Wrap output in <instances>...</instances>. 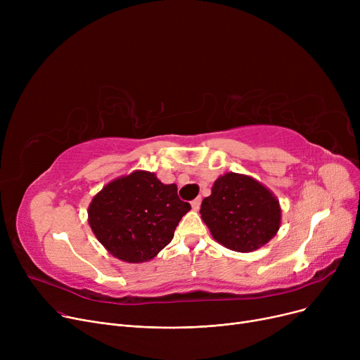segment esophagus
<instances>
[{
    "label": "esophagus",
    "mask_w": 360,
    "mask_h": 360,
    "mask_svg": "<svg viewBox=\"0 0 360 360\" xmlns=\"http://www.w3.org/2000/svg\"><path fill=\"white\" fill-rule=\"evenodd\" d=\"M191 205H193V210H198L200 205H201V197L193 200V201H191Z\"/></svg>",
    "instance_id": "34e87169"
}]
</instances>
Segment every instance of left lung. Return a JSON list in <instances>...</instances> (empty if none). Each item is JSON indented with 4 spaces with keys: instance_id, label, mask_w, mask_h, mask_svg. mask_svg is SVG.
<instances>
[{
    "instance_id": "left-lung-1",
    "label": "left lung",
    "mask_w": 360,
    "mask_h": 360,
    "mask_svg": "<svg viewBox=\"0 0 360 360\" xmlns=\"http://www.w3.org/2000/svg\"><path fill=\"white\" fill-rule=\"evenodd\" d=\"M200 213L213 238L238 252L266 245L277 233L281 217L278 201L267 188L238 174H226L214 182Z\"/></svg>"
}]
</instances>
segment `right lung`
Instances as JSON below:
<instances>
[{
    "mask_svg": "<svg viewBox=\"0 0 360 360\" xmlns=\"http://www.w3.org/2000/svg\"><path fill=\"white\" fill-rule=\"evenodd\" d=\"M191 210L175 184L137 170L108 184L89 205V223L99 242L127 262L155 258L172 240L179 220Z\"/></svg>",
    "mask_w": 360,
    "mask_h": 360,
    "instance_id": "right-lung-1",
    "label": "right lung"
}]
</instances>
